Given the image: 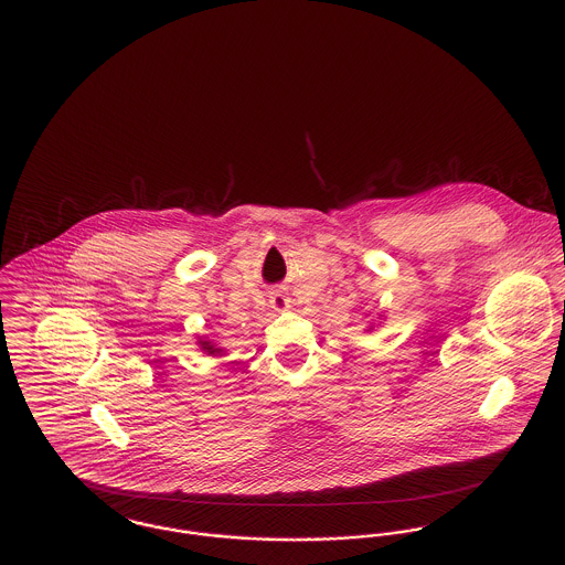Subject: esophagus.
<instances>
[{"instance_id":"obj_1","label":"esophagus","mask_w":565,"mask_h":565,"mask_svg":"<svg viewBox=\"0 0 565 565\" xmlns=\"http://www.w3.org/2000/svg\"><path fill=\"white\" fill-rule=\"evenodd\" d=\"M269 305H271L274 311H285V309H289V298L285 294L276 291V294L269 296Z\"/></svg>"}]
</instances>
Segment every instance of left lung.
I'll return each mask as SVG.
<instances>
[{
	"label": "left lung",
	"instance_id": "left-lung-1",
	"mask_svg": "<svg viewBox=\"0 0 565 565\" xmlns=\"http://www.w3.org/2000/svg\"><path fill=\"white\" fill-rule=\"evenodd\" d=\"M376 320H383V316H379V318H376ZM367 330H374V322L370 323V326H367Z\"/></svg>",
	"mask_w": 565,
	"mask_h": 565
}]
</instances>
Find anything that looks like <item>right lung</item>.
Segmentation results:
<instances>
[{
    "label": "right lung",
    "mask_w": 565,
    "mask_h": 565,
    "mask_svg": "<svg viewBox=\"0 0 565 565\" xmlns=\"http://www.w3.org/2000/svg\"><path fill=\"white\" fill-rule=\"evenodd\" d=\"M198 348L204 352V354H209V356H224L226 354V350L215 341V339H209V337H198Z\"/></svg>",
    "instance_id": "1"
}]
</instances>
